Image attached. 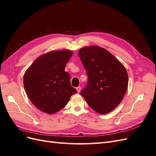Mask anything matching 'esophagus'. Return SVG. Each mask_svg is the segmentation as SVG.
Wrapping results in <instances>:
<instances>
[{
    "label": "esophagus",
    "instance_id": "esophagus-1",
    "mask_svg": "<svg viewBox=\"0 0 156 156\" xmlns=\"http://www.w3.org/2000/svg\"><path fill=\"white\" fill-rule=\"evenodd\" d=\"M76 90H77V92H81V87H77V88H76Z\"/></svg>",
    "mask_w": 156,
    "mask_h": 156
}]
</instances>
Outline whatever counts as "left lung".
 <instances>
[{"label": "left lung", "instance_id": "1", "mask_svg": "<svg viewBox=\"0 0 156 156\" xmlns=\"http://www.w3.org/2000/svg\"><path fill=\"white\" fill-rule=\"evenodd\" d=\"M78 55L87 73V86L81 92L99 114L110 112L120 104L128 85L127 71L109 51L101 47H84Z\"/></svg>", "mask_w": 156, "mask_h": 156}]
</instances>
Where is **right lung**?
<instances>
[{"instance_id":"obj_1","label":"right lung","mask_w":156,"mask_h":156,"mask_svg":"<svg viewBox=\"0 0 156 156\" xmlns=\"http://www.w3.org/2000/svg\"><path fill=\"white\" fill-rule=\"evenodd\" d=\"M72 55L68 49L52 51L40 56L27 69L23 77L25 91L40 111L57 112L77 93L71 85L69 74L64 71Z\"/></svg>"}]
</instances>
